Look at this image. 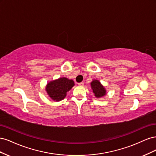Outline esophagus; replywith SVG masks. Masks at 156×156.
Here are the masks:
<instances>
[{"instance_id": "esophagus-1", "label": "esophagus", "mask_w": 156, "mask_h": 156, "mask_svg": "<svg viewBox=\"0 0 156 156\" xmlns=\"http://www.w3.org/2000/svg\"><path fill=\"white\" fill-rule=\"evenodd\" d=\"M78 85H79V86H81V87L84 86V83H83V82L79 83H78Z\"/></svg>"}]
</instances>
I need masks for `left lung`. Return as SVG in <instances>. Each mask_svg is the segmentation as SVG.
I'll list each match as a JSON object with an SVG mask.
<instances>
[{"instance_id":"8db88e82","label":"left lung","mask_w":156,"mask_h":156,"mask_svg":"<svg viewBox=\"0 0 156 156\" xmlns=\"http://www.w3.org/2000/svg\"><path fill=\"white\" fill-rule=\"evenodd\" d=\"M90 85L94 95L96 98H101L106 94V90L98 80H94L90 83Z\"/></svg>"}]
</instances>
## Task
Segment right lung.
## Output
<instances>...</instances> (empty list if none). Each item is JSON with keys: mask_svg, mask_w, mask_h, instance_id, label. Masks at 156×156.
Here are the masks:
<instances>
[{"mask_svg": "<svg viewBox=\"0 0 156 156\" xmlns=\"http://www.w3.org/2000/svg\"><path fill=\"white\" fill-rule=\"evenodd\" d=\"M72 79L61 77L48 83L45 88L46 92L52 100L59 101L66 96V93L74 86Z\"/></svg>", "mask_w": 156, "mask_h": 156, "instance_id": "1", "label": "right lung"}]
</instances>
